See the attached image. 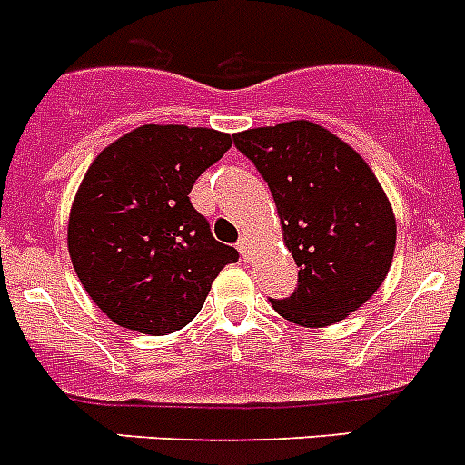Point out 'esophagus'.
<instances>
[{
	"mask_svg": "<svg viewBox=\"0 0 465 465\" xmlns=\"http://www.w3.org/2000/svg\"><path fill=\"white\" fill-rule=\"evenodd\" d=\"M236 248L243 260H250V252H252V241H250V236H241V241H238Z\"/></svg>",
	"mask_w": 465,
	"mask_h": 465,
	"instance_id": "obj_1",
	"label": "esophagus"
}]
</instances>
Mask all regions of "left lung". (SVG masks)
I'll list each match as a JSON object with an SVG mask.
<instances>
[{
	"instance_id": "8db88e82",
	"label": "left lung",
	"mask_w": 465,
	"mask_h": 465,
	"mask_svg": "<svg viewBox=\"0 0 465 465\" xmlns=\"http://www.w3.org/2000/svg\"><path fill=\"white\" fill-rule=\"evenodd\" d=\"M276 201L282 241L300 266L297 290L272 300L285 321L325 328L379 290L395 252V215L372 168L313 121L233 135Z\"/></svg>"
}]
</instances>
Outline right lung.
Masks as SVG:
<instances>
[{
	"mask_svg": "<svg viewBox=\"0 0 465 465\" xmlns=\"http://www.w3.org/2000/svg\"><path fill=\"white\" fill-rule=\"evenodd\" d=\"M229 147V133L144 124L88 165L72 201L67 250L88 297L116 325L152 337L183 330L217 273L238 262L189 201L201 173Z\"/></svg>",
	"mask_w": 465,
	"mask_h": 465,
	"instance_id": "right-lung-1",
	"label": "right lung"
}]
</instances>
